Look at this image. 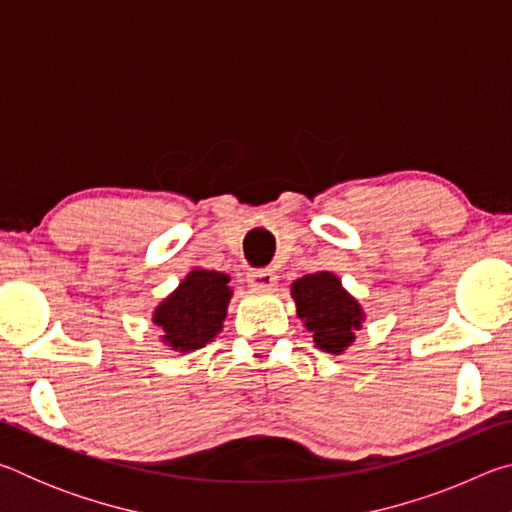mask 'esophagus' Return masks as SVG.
Segmentation results:
<instances>
[{"mask_svg":"<svg viewBox=\"0 0 512 512\" xmlns=\"http://www.w3.org/2000/svg\"><path fill=\"white\" fill-rule=\"evenodd\" d=\"M246 280L250 287L255 289H271L277 280V275L273 268H253V271H248Z\"/></svg>","mask_w":512,"mask_h":512,"instance_id":"esophagus-1","label":"esophagus"}]
</instances>
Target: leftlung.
<instances>
[{
	"label": "left lung",
	"mask_w": 512,
	"mask_h": 512,
	"mask_svg": "<svg viewBox=\"0 0 512 512\" xmlns=\"http://www.w3.org/2000/svg\"><path fill=\"white\" fill-rule=\"evenodd\" d=\"M296 314L314 334L318 350L343 354L354 343V332L361 329L366 314L357 298L343 289L339 275L318 271L291 284Z\"/></svg>",
	"instance_id": "1"
}]
</instances>
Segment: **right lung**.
<instances>
[{
  "label": "right lung",
  "instance_id": "add662e5",
  "mask_svg": "<svg viewBox=\"0 0 512 512\" xmlns=\"http://www.w3.org/2000/svg\"><path fill=\"white\" fill-rule=\"evenodd\" d=\"M230 275L207 268H194L185 275L153 309V323L160 327V339L173 352H194L205 348L223 329L232 298Z\"/></svg>",
  "mask_w": 512,
  "mask_h": 512
}]
</instances>
